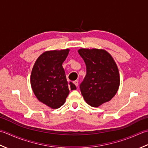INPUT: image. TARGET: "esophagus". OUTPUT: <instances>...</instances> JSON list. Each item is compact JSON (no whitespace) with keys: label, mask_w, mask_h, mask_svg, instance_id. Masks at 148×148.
I'll return each instance as SVG.
<instances>
[{"label":"esophagus","mask_w":148,"mask_h":148,"mask_svg":"<svg viewBox=\"0 0 148 148\" xmlns=\"http://www.w3.org/2000/svg\"><path fill=\"white\" fill-rule=\"evenodd\" d=\"M73 84H75V86H76V87H78V80H75V81H74V82H73Z\"/></svg>","instance_id":"34e87169"}]
</instances>
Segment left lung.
Listing matches in <instances>:
<instances>
[{
    "mask_svg": "<svg viewBox=\"0 0 148 148\" xmlns=\"http://www.w3.org/2000/svg\"><path fill=\"white\" fill-rule=\"evenodd\" d=\"M78 52L87 70L80 86L81 93L87 103L98 107L111 100L118 91V68L112 56L103 49H80Z\"/></svg>",
    "mask_w": 148,
    "mask_h": 148,
    "instance_id": "obj_1",
    "label": "left lung"
}]
</instances>
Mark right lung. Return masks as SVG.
<instances>
[{
    "instance_id": "1",
    "label": "right lung",
    "mask_w": 148,
    "mask_h": 148,
    "mask_svg": "<svg viewBox=\"0 0 148 148\" xmlns=\"http://www.w3.org/2000/svg\"><path fill=\"white\" fill-rule=\"evenodd\" d=\"M70 49L49 50L38 57L31 75L33 92L40 101L56 109L65 103L70 90L77 89L75 84L68 82L62 63Z\"/></svg>"
}]
</instances>
